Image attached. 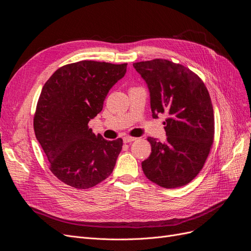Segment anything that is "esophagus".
<instances>
[{"label":"esophagus","mask_w":251,"mask_h":251,"mask_svg":"<svg viewBox=\"0 0 251 251\" xmlns=\"http://www.w3.org/2000/svg\"><path fill=\"white\" fill-rule=\"evenodd\" d=\"M136 140L135 137H131V136H126V137H124V142L125 143H128V142H132Z\"/></svg>","instance_id":"1"}]
</instances>
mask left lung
<instances>
[{
    "instance_id": "obj_1",
    "label": "left lung",
    "mask_w": 251,
    "mask_h": 251,
    "mask_svg": "<svg viewBox=\"0 0 251 251\" xmlns=\"http://www.w3.org/2000/svg\"><path fill=\"white\" fill-rule=\"evenodd\" d=\"M150 90L153 118L166 114L165 142L149 137L151 153L142 161L147 178L159 186L189 183L206 161L215 135L214 109L202 79L168 59L134 63Z\"/></svg>"
}]
</instances>
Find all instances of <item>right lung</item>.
Returning <instances> with one entry per match:
<instances>
[{
  "instance_id": "1",
  "label": "right lung",
  "mask_w": 251,
  "mask_h": 251,
  "mask_svg": "<svg viewBox=\"0 0 251 251\" xmlns=\"http://www.w3.org/2000/svg\"><path fill=\"white\" fill-rule=\"evenodd\" d=\"M126 65L81 60L58 68L44 85L34 133L50 171L65 184L87 189L112 174L123 139L105 140L88 124L101 112L105 96L125 76Z\"/></svg>"
}]
</instances>
